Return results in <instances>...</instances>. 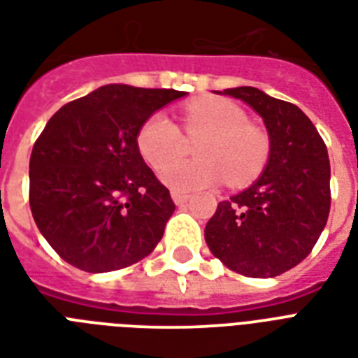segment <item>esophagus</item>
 Returning <instances> with one entry per match:
<instances>
[{
    "label": "esophagus",
    "mask_w": 358,
    "mask_h": 358,
    "mask_svg": "<svg viewBox=\"0 0 358 358\" xmlns=\"http://www.w3.org/2000/svg\"><path fill=\"white\" fill-rule=\"evenodd\" d=\"M171 195H173L174 204H178V206H182V204H185V202L189 201V195H187V193H184V191H176V189H174L173 193H171Z\"/></svg>",
    "instance_id": "34e87169"
}]
</instances>
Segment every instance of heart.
Wrapping results in <instances>:
<instances>
[{"mask_svg":"<svg viewBox=\"0 0 358 358\" xmlns=\"http://www.w3.org/2000/svg\"><path fill=\"white\" fill-rule=\"evenodd\" d=\"M184 128L196 141L195 162H176L164 166L184 150L178 126L165 113H152L137 129V150L152 169L162 171V180L176 191H195L229 182L250 184L262 174L269 159L267 135L250 126L239 106L224 98L196 100L185 106Z\"/></svg>","mask_w":358,"mask_h":358,"instance_id":"heart-1","label":"heart"}]
</instances>
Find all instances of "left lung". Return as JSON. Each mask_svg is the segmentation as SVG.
I'll use <instances>...</instances> for the list:
<instances>
[{
    "mask_svg": "<svg viewBox=\"0 0 358 358\" xmlns=\"http://www.w3.org/2000/svg\"><path fill=\"white\" fill-rule=\"evenodd\" d=\"M260 115L269 162L255 184L217 204L204 238L215 258L252 278L282 275L314 249L331 210L327 146L297 106L255 87L224 89Z\"/></svg>",
    "mask_w": 358,
    "mask_h": 358,
    "instance_id": "obj_1",
    "label": "left lung"
}]
</instances>
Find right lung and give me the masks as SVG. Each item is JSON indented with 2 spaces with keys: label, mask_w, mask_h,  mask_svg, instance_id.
<instances>
[{
  "label": "right lung",
  "mask_w": 358,
  "mask_h": 358,
  "mask_svg": "<svg viewBox=\"0 0 358 358\" xmlns=\"http://www.w3.org/2000/svg\"><path fill=\"white\" fill-rule=\"evenodd\" d=\"M187 92L103 85L59 109L35 141L29 206L64 262L87 273L134 266L156 249L174 202L137 150V129Z\"/></svg>",
  "instance_id": "obj_1"
}]
</instances>
